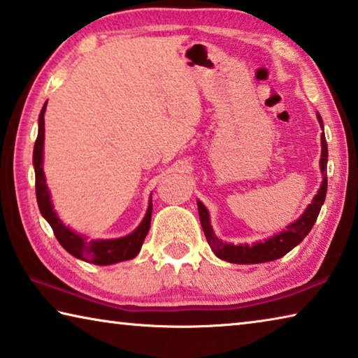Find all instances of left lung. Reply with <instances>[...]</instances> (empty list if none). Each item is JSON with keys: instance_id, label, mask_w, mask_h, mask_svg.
Returning <instances> with one entry per match:
<instances>
[{"instance_id": "obj_1", "label": "left lung", "mask_w": 358, "mask_h": 358, "mask_svg": "<svg viewBox=\"0 0 358 358\" xmlns=\"http://www.w3.org/2000/svg\"><path fill=\"white\" fill-rule=\"evenodd\" d=\"M317 120L320 128L324 129V123L320 115L317 113ZM320 145H322V153H320V173H322V183L316 196L313 197L311 203L308 205L306 210L303 211V215L299 220L290 222L289 226L282 230V232L273 235V237L266 238L264 241H256L252 245H232L226 243L221 238L216 237L213 227L210 222V213L205 205L197 201L199 208V217H201V224L203 229L205 237H207L208 245L211 251L216 254V257H220L226 262L230 264H264L270 262V260H276L294 250L296 245H300L303 238L310 234L314 222H316L319 211L322 208L325 196H327V161H329V148H327V141L322 132L320 136Z\"/></svg>"}]
</instances>
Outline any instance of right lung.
Here are the masks:
<instances>
[{"mask_svg": "<svg viewBox=\"0 0 358 358\" xmlns=\"http://www.w3.org/2000/svg\"><path fill=\"white\" fill-rule=\"evenodd\" d=\"M47 102L42 107L39 113V131L38 138L34 143L33 151V166L36 175V199L41 210V215L45 217V221L50 224L55 234L57 240L59 241L66 251L71 256H74L85 262L94 265H112L123 260L134 259L143 245V240L147 237L151 222V211H153V203H148L147 213H145L142 222L138 224L134 232L120 238H108V240H88L85 235L74 232V230L64 226L63 221L59 220L57 211L53 210V203L50 199V191L45 183V173L42 164H44V113H45Z\"/></svg>", "mask_w": 358, "mask_h": 358, "instance_id": "right-lung-1", "label": "right lung"}]
</instances>
